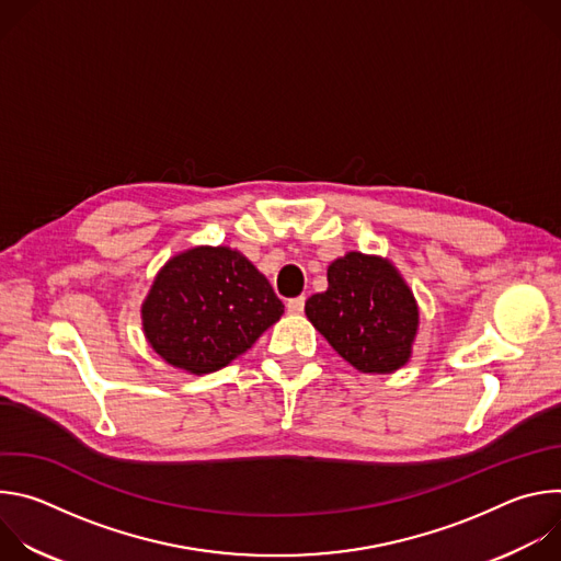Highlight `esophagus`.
Instances as JSON below:
<instances>
[{
  "label": "esophagus",
  "instance_id": "34e87169",
  "mask_svg": "<svg viewBox=\"0 0 561 561\" xmlns=\"http://www.w3.org/2000/svg\"><path fill=\"white\" fill-rule=\"evenodd\" d=\"M304 304H306V297H295V299H288L286 308L290 314H299L304 310Z\"/></svg>",
  "mask_w": 561,
  "mask_h": 561
}]
</instances>
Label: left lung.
Returning <instances> with one entry per match:
<instances>
[{
    "label": "left lung",
    "instance_id": "obj_1",
    "mask_svg": "<svg viewBox=\"0 0 561 561\" xmlns=\"http://www.w3.org/2000/svg\"><path fill=\"white\" fill-rule=\"evenodd\" d=\"M329 288L308 297L310 324L359 373L409 364L420 331L417 299L390 260L357 251L329 266Z\"/></svg>",
    "mask_w": 561,
    "mask_h": 561
}]
</instances>
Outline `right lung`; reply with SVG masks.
Wrapping results in <instances>:
<instances>
[{"label":"right lung","instance_id":"obj_1","mask_svg":"<svg viewBox=\"0 0 561 561\" xmlns=\"http://www.w3.org/2000/svg\"><path fill=\"white\" fill-rule=\"evenodd\" d=\"M282 312L273 286L242 253L193 247L154 275L141 327L167 364L206 375L244 355Z\"/></svg>","mask_w":561,"mask_h":561}]
</instances>
